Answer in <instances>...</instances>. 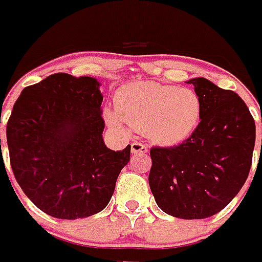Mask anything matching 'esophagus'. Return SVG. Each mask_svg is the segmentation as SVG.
<instances>
[{"mask_svg": "<svg viewBox=\"0 0 262 262\" xmlns=\"http://www.w3.org/2000/svg\"><path fill=\"white\" fill-rule=\"evenodd\" d=\"M148 152V147L141 143H132V154H143L145 155Z\"/></svg>", "mask_w": 262, "mask_h": 262, "instance_id": "1", "label": "esophagus"}]
</instances>
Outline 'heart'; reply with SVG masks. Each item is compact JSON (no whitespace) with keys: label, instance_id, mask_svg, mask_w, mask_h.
I'll list each match as a JSON object with an SVG mask.
<instances>
[{"label":"heart","instance_id":"heart-1","mask_svg":"<svg viewBox=\"0 0 262 262\" xmlns=\"http://www.w3.org/2000/svg\"><path fill=\"white\" fill-rule=\"evenodd\" d=\"M201 115L203 102L191 87L140 81L117 92L115 110L106 111V121L117 127L126 122L155 144L172 147L195 130Z\"/></svg>","mask_w":262,"mask_h":262}]
</instances>
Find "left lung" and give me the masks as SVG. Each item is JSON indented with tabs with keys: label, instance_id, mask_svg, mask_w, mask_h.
<instances>
[{
	"label": "left lung",
	"instance_id": "obj_1",
	"mask_svg": "<svg viewBox=\"0 0 262 262\" xmlns=\"http://www.w3.org/2000/svg\"><path fill=\"white\" fill-rule=\"evenodd\" d=\"M189 84L203 102L201 121L182 144L151 148L148 181L162 211L181 219H205L227 207L246 182L256 123L234 91L204 77Z\"/></svg>",
	"mask_w": 262,
	"mask_h": 262
}]
</instances>
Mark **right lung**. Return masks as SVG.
Listing matches in <instances>:
<instances>
[{
	"mask_svg": "<svg viewBox=\"0 0 262 262\" xmlns=\"http://www.w3.org/2000/svg\"><path fill=\"white\" fill-rule=\"evenodd\" d=\"M99 87L87 76H49L21 91L6 125L14 178L40 211L57 219L103 211L130 159V145L117 152L104 145Z\"/></svg>",
	"mask_w": 262,
	"mask_h": 262,
	"instance_id": "add662e5",
	"label": "right lung"
}]
</instances>
